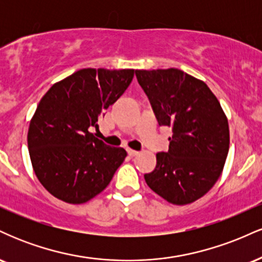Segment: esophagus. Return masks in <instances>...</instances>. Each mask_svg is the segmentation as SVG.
Here are the masks:
<instances>
[{"label": "esophagus", "mask_w": 262, "mask_h": 262, "mask_svg": "<svg viewBox=\"0 0 262 262\" xmlns=\"http://www.w3.org/2000/svg\"><path fill=\"white\" fill-rule=\"evenodd\" d=\"M127 151H128L129 156H137L138 154H139V151H137V150L130 149V148H128V149H127Z\"/></svg>", "instance_id": "34e87169"}]
</instances>
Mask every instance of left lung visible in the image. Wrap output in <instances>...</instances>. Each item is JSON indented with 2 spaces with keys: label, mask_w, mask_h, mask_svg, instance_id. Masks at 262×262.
Returning <instances> with one entry per match:
<instances>
[{
  "label": "left lung",
  "mask_w": 262,
  "mask_h": 262,
  "mask_svg": "<svg viewBox=\"0 0 262 262\" xmlns=\"http://www.w3.org/2000/svg\"><path fill=\"white\" fill-rule=\"evenodd\" d=\"M159 125L172 128L167 152L144 175L155 193L176 206L193 203L218 181L229 151V124L209 87L179 69L137 70Z\"/></svg>",
  "instance_id": "1"
}]
</instances>
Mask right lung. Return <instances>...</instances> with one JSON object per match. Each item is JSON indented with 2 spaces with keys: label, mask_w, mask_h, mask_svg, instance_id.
Instances as JSON below:
<instances>
[{
  "label": "right lung",
  "mask_w": 262,
  "mask_h": 262,
  "mask_svg": "<svg viewBox=\"0 0 262 262\" xmlns=\"http://www.w3.org/2000/svg\"><path fill=\"white\" fill-rule=\"evenodd\" d=\"M133 69H81L54 83L29 123L32 166L43 187L66 203H86L107 187L127 151L90 132L130 85Z\"/></svg>",
  "instance_id": "obj_1"
}]
</instances>
